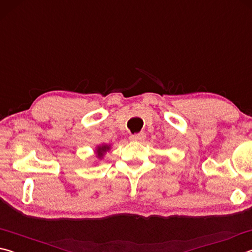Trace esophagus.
Masks as SVG:
<instances>
[{"mask_svg": "<svg viewBox=\"0 0 252 252\" xmlns=\"http://www.w3.org/2000/svg\"><path fill=\"white\" fill-rule=\"evenodd\" d=\"M129 139L131 140V141L141 142L144 139H146V134H144L143 132H140V133H136V134H131Z\"/></svg>", "mask_w": 252, "mask_h": 252, "instance_id": "obj_1", "label": "esophagus"}]
</instances>
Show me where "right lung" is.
<instances>
[{"label":"right lung","mask_w":252,"mask_h":252,"mask_svg":"<svg viewBox=\"0 0 252 252\" xmlns=\"http://www.w3.org/2000/svg\"><path fill=\"white\" fill-rule=\"evenodd\" d=\"M111 149V144H105V143H102L99 144V146L95 147V150H94V155L96 157L97 160H102L103 159V157L105 156V153L110 151Z\"/></svg>","instance_id":"add662e5"}]
</instances>
